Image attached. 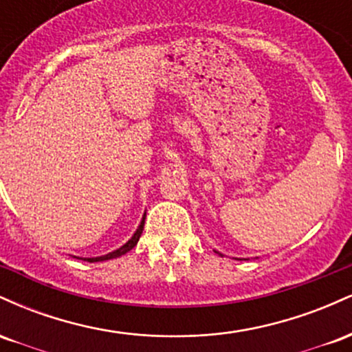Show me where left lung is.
<instances>
[{
    "label": "left lung",
    "mask_w": 352,
    "mask_h": 352,
    "mask_svg": "<svg viewBox=\"0 0 352 352\" xmlns=\"http://www.w3.org/2000/svg\"><path fill=\"white\" fill-rule=\"evenodd\" d=\"M215 253H218V252H217V250H215ZM218 254H221V253H218ZM221 256H223V254H221Z\"/></svg>",
    "instance_id": "obj_1"
}]
</instances>
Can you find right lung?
I'll use <instances>...</instances> for the list:
<instances>
[{"mask_svg": "<svg viewBox=\"0 0 352 352\" xmlns=\"http://www.w3.org/2000/svg\"><path fill=\"white\" fill-rule=\"evenodd\" d=\"M144 223H145V212H144V217L142 220H140L139 227H137V230L134 232V235H132L131 238H129L127 243H124L120 248L114 250V252L107 253V254H102V256H92V258H79V256H74V258H79V260H84V261H89V263H98V261H106V260H112V258H119L122 256V254H125L127 252H131L132 248L137 245V241H139L140 235H142V230H144Z\"/></svg>", "mask_w": 352, "mask_h": 352, "instance_id": "1", "label": "right lung"}]
</instances>
